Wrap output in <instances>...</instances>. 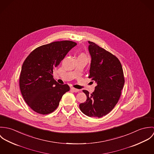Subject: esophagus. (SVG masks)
Listing matches in <instances>:
<instances>
[{
  "instance_id": "esophagus-1",
  "label": "esophagus",
  "mask_w": 154,
  "mask_h": 154,
  "mask_svg": "<svg viewBox=\"0 0 154 154\" xmlns=\"http://www.w3.org/2000/svg\"><path fill=\"white\" fill-rule=\"evenodd\" d=\"M70 89H71V91H72L73 92H79V89H76V88H70Z\"/></svg>"
}]
</instances>
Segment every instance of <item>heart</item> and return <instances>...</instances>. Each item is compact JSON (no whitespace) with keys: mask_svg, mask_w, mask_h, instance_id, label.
<instances>
[{"mask_svg":"<svg viewBox=\"0 0 154 154\" xmlns=\"http://www.w3.org/2000/svg\"><path fill=\"white\" fill-rule=\"evenodd\" d=\"M79 57H85V56L84 54H80Z\"/></svg>","mask_w":154,"mask_h":154,"instance_id":"1","label":"heart"}]
</instances>
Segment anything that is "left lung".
Returning <instances> with one entry per match:
<instances>
[{
    "label": "left lung",
    "mask_w": 154,
    "mask_h": 154,
    "mask_svg": "<svg viewBox=\"0 0 154 154\" xmlns=\"http://www.w3.org/2000/svg\"><path fill=\"white\" fill-rule=\"evenodd\" d=\"M91 56L89 78L97 83L92 94L87 90V101L79 104L81 111L89 117H101L109 113L121 95L125 84L122 66L117 57L97 44L88 41Z\"/></svg>",
    "instance_id": "1"
}]
</instances>
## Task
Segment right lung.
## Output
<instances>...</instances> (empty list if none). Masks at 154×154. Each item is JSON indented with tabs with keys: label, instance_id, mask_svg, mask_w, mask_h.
<instances>
[{
	"label": "right lung",
	"instance_id": "obj_1",
	"mask_svg": "<svg viewBox=\"0 0 154 154\" xmlns=\"http://www.w3.org/2000/svg\"><path fill=\"white\" fill-rule=\"evenodd\" d=\"M76 43L72 41L55 42L34 50L23 63L20 87L28 106L37 113L48 114L56 110L70 88L53 78V72Z\"/></svg>",
	"mask_w": 154,
	"mask_h": 154
}]
</instances>
